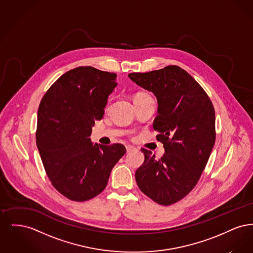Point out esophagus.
<instances>
[{"mask_svg": "<svg viewBox=\"0 0 253 253\" xmlns=\"http://www.w3.org/2000/svg\"><path fill=\"white\" fill-rule=\"evenodd\" d=\"M126 150H127V153H131V152L135 150V148L133 146H131V145H127Z\"/></svg>", "mask_w": 253, "mask_h": 253, "instance_id": "34e87169", "label": "esophagus"}]
</instances>
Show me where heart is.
Segmentation results:
<instances>
[{
    "label": "heart",
    "mask_w": 253,
    "mask_h": 253,
    "mask_svg": "<svg viewBox=\"0 0 253 253\" xmlns=\"http://www.w3.org/2000/svg\"><path fill=\"white\" fill-rule=\"evenodd\" d=\"M147 96V95H145V94H138L136 96Z\"/></svg>",
    "instance_id": "1"
}]
</instances>
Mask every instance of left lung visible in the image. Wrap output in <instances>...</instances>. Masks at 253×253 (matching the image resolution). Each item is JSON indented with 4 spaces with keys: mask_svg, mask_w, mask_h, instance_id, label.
Instances as JSON below:
<instances>
[{
    "mask_svg": "<svg viewBox=\"0 0 253 253\" xmlns=\"http://www.w3.org/2000/svg\"><path fill=\"white\" fill-rule=\"evenodd\" d=\"M128 77L157 97L154 130L165 149L159 159L141 150L144 162L135 171V180L155 202L173 204L195 187L210 158L215 142L213 105L203 88L178 66Z\"/></svg>",
    "mask_w": 253,
    "mask_h": 253,
    "instance_id": "obj_1",
    "label": "left lung"
}]
</instances>
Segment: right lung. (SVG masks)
I'll return each mask as SVG.
<instances>
[{
  "label": "right lung",
  "instance_id": "1",
  "mask_svg": "<svg viewBox=\"0 0 253 253\" xmlns=\"http://www.w3.org/2000/svg\"><path fill=\"white\" fill-rule=\"evenodd\" d=\"M117 85L115 73L77 67L60 77L40 103V156L52 185L73 201H87L101 193L126 153L122 144H93L89 137Z\"/></svg>",
  "mask_w": 253,
  "mask_h": 253
}]
</instances>
